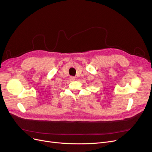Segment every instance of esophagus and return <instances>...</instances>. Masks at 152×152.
I'll use <instances>...</instances> for the list:
<instances>
[{
	"mask_svg": "<svg viewBox=\"0 0 152 152\" xmlns=\"http://www.w3.org/2000/svg\"><path fill=\"white\" fill-rule=\"evenodd\" d=\"M69 80L71 81H73L75 80V77L74 76H70L69 77Z\"/></svg>",
	"mask_w": 152,
	"mask_h": 152,
	"instance_id": "esophagus-1",
	"label": "esophagus"
}]
</instances>
